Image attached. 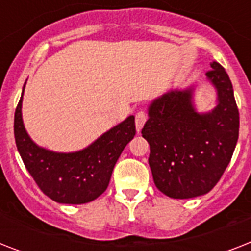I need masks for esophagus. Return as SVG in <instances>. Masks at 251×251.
Masks as SVG:
<instances>
[{"label":"esophagus","mask_w":251,"mask_h":251,"mask_svg":"<svg viewBox=\"0 0 251 251\" xmlns=\"http://www.w3.org/2000/svg\"><path fill=\"white\" fill-rule=\"evenodd\" d=\"M147 121V114L143 110H139L137 114H135V127H137V131L139 133L143 127V125Z\"/></svg>","instance_id":"obj_1"}]
</instances>
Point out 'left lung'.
Listing matches in <instances>:
<instances>
[{"label": "left lung", "instance_id": "8db88e82", "mask_svg": "<svg viewBox=\"0 0 251 251\" xmlns=\"http://www.w3.org/2000/svg\"><path fill=\"white\" fill-rule=\"evenodd\" d=\"M206 75L218 92V105L211 112L195 110L193 87L172 90L150 104L142 129L153 182L171 198H194L212 190L237 145L240 114L232 82L215 61Z\"/></svg>", "mask_w": 251, "mask_h": 251}]
</instances>
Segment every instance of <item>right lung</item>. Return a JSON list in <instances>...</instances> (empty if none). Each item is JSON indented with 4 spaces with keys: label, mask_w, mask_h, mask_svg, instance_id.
I'll list each match as a JSON object with an SVG mask.
<instances>
[{
    "label": "right lung",
    "mask_w": 251,
    "mask_h": 251,
    "mask_svg": "<svg viewBox=\"0 0 251 251\" xmlns=\"http://www.w3.org/2000/svg\"><path fill=\"white\" fill-rule=\"evenodd\" d=\"M23 92L14 116V135L22 160L37 186L54 202L66 204H83L100 197L109 185L118 157L135 135L134 116L108 130L84 150L53 152L33 143L25 131L22 120Z\"/></svg>",
    "instance_id": "obj_1"
}]
</instances>
